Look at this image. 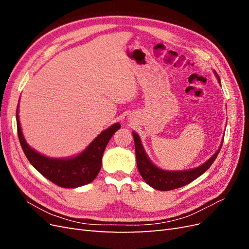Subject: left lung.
Instances as JSON below:
<instances>
[{
	"label": "left lung",
	"mask_w": 249,
	"mask_h": 249,
	"mask_svg": "<svg viewBox=\"0 0 249 249\" xmlns=\"http://www.w3.org/2000/svg\"><path fill=\"white\" fill-rule=\"evenodd\" d=\"M218 78V81L220 83V79L218 74L215 72ZM133 137L135 142V153H136V160H137V167L140 172L142 178L145 180V183L150 187L155 188L157 190L161 191H168L180 188L185 185L191 183L192 180L196 179L200 177L203 172H206L211 165L213 164L215 159L219 154L221 145L218 148L217 152L210 158V159L200 165L199 167L189 169V170H180V171H168L163 170L154 165L145 153L144 148L142 146L140 137L138 135L133 132ZM223 143V141H222Z\"/></svg>",
	"instance_id": "8db88e82"
}]
</instances>
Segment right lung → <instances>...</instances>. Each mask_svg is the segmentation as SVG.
I'll return each mask as SVG.
<instances>
[{
    "instance_id": "add662e5",
    "label": "right lung",
    "mask_w": 249,
    "mask_h": 249,
    "mask_svg": "<svg viewBox=\"0 0 249 249\" xmlns=\"http://www.w3.org/2000/svg\"><path fill=\"white\" fill-rule=\"evenodd\" d=\"M17 124L20 145L29 162L44 178L62 188H77L92 182L101 170L105 148L113 134L120 127V124L117 123L112 124L76 157L56 159L37 153L29 146L20 129L18 106L17 109Z\"/></svg>"
}]
</instances>
